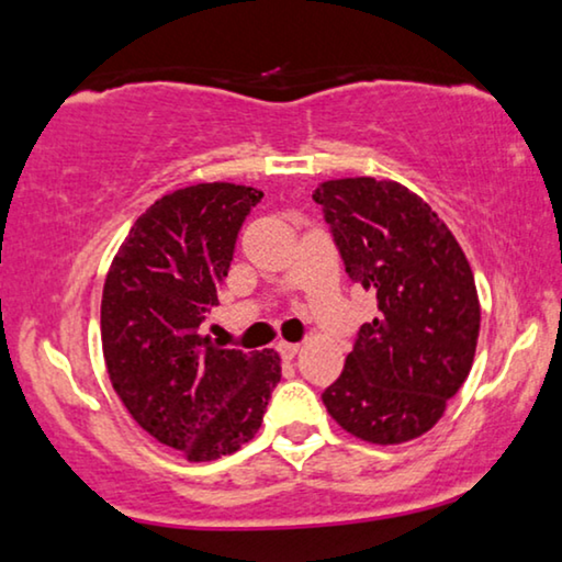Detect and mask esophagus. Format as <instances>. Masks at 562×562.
I'll return each instance as SVG.
<instances>
[{"instance_id": "34e87169", "label": "esophagus", "mask_w": 562, "mask_h": 562, "mask_svg": "<svg viewBox=\"0 0 562 562\" xmlns=\"http://www.w3.org/2000/svg\"><path fill=\"white\" fill-rule=\"evenodd\" d=\"M278 351H280V357L284 359V361H292L297 357V351H300V344H288V341H280L278 344Z\"/></svg>"}]
</instances>
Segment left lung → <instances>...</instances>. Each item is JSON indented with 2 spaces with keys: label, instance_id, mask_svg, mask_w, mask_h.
Listing matches in <instances>:
<instances>
[{
  "label": "left lung",
  "instance_id": "obj_1",
  "mask_svg": "<svg viewBox=\"0 0 562 562\" xmlns=\"http://www.w3.org/2000/svg\"><path fill=\"white\" fill-rule=\"evenodd\" d=\"M349 278L376 292L341 376L323 392L346 432L397 446L428 432L476 353L481 305L461 244L420 195L394 180L315 188Z\"/></svg>",
  "mask_w": 562,
  "mask_h": 562
}]
</instances>
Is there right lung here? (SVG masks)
I'll list each match as a JSON object with an SVG mask.
<instances>
[{"instance_id":"add662e5","label":"right lung","mask_w":562,"mask_h":562,"mask_svg":"<svg viewBox=\"0 0 562 562\" xmlns=\"http://www.w3.org/2000/svg\"><path fill=\"white\" fill-rule=\"evenodd\" d=\"M259 199L236 183L162 195L134 221L104 282L101 349L114 392L142 430L193 463L255 438L280 382L272 349H221L199 334Z\"/></svg>"}]
</instances>
